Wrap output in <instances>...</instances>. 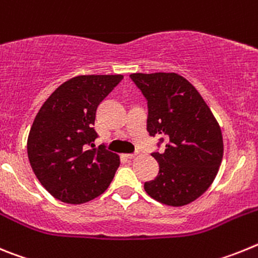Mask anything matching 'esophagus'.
Instances as JSON below:
<instances>
[{
  "mask_svg": "<svg viewBox=\"0 0 258 258\" xmlns=\"http://www.w3.org/2000/svg\"><path fill=\"white\" fill-rule=\"evenodd\" d=\"M137 156V154H127L125 155V159H134Z\"/></svg>",
  "mask_w": 258,
  "mask_h": 258,
  "instance_id": "1",
  "label": "esophagus"
}]
</instances>
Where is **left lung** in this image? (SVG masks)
<instances>
[{
	"label": "left lung",
	"instance_id": "1",
	"mask_svg": "<svg viewBox=\"0 0 258 258\" xmlns=\"http://www.w3.org/2000/svg\"><path fill=\"white\" fill-rule=\"evenodd\" d=\"M147 99L150 136L166 141L163 154L154 152L159 173L145 191L165 206L197 200L214 181L223 156L221 127L211 108L187 80L174 72L132 74Z\"/></svg>",
	"mask_w": 258,
	"mask_h": 258
}]
</instances>
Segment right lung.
<instances>
[{
  "label": "right lung",
  "instance_id": "1",
  "mask_svg": "<svg viewBox=\"0 0 258 258\" xmlns=\"http://www.w3.org/2000/svg\"><path fill=\"white\" fill-rule=\"evenodd\" d=\"M122 75H81L47 98L29 131L27 151L32 170L55 199L83 204L103 194L120 165L104 146L93 147L95 112Z\"/></svg>",
  "mask_w": 258,
  "mask_h": 258
}]
</instances>
